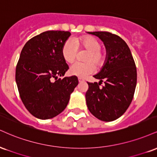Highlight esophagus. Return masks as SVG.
<instances>
[{
	"instance_id": "obj_1",
	"label": "esophagus",
	"mask_w": 157,
	"mask_h": 157,
	"mask_svg": "<svg viewBox=\"0 0 157 157\" xmlns=\"http://www.w3.org/2000/svg\"><path fill=\"white\" fill-rule=\"evenodd\" d=\"M78 80H79V82H84V80H83V79H82V78H80V77H79V78H78Z\"/></svg>"
}]
</instances>
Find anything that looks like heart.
<instances>
[{
  "mask_svg": "<svg viewBox=\"0 0 157 157\" xmlns=\"http://www.w3.org/2000/svg\"><path fill=\"white\" fill-rule=\"evenodd\" d=\"M101 44L95 37L91 36H82L79 39H68L64 43L61 50L63 58L66 62L71 63L76 59L78 48L85 49L88 53L85 56L84 63H75L69 68V73L74 76L86 77L93 73L95 66L100 68L105 63V54L100 49Z\"/></svg>",
  "mask_w": 157,
  "mask_h": 157,
  "instance_id": "b5f03b06",
  "label": "heart"
}]
</instances>
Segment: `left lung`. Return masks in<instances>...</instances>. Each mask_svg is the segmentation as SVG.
Returning <instances> with one entry per match:
<instances>
[{
  "mask_svg": "<svg viewBox=\"0 0 157 157\" xmlns=\"http://www.w3.org/2000/svg\"><path fill=\"white\" fill-rule=\"evenodd\" d=\"M98 37L106 48L105 63L94 77L97 82H88L86 100L89 111L105 122L122 116L130 105L136 86V68L130 48L118 35L108 32H88ZM103 82L104 85L99 86Z\"/></svg>",
  "mask_w": 157,
  "mask_h": 157,
  "instance_id": "left-lung-1",
  "label": "left lung"
}]
</instances>
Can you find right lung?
<instances>
[{"mask_svg": "<svg viewBox=\"0 0 157 157\" xmlns=\"http://www.w3.org/2000/svg\"><path fill=\"white\" fill-rule=\"evenodd\" d=\"M69 32L46 31L23 46L15 71L19 94L26 109L40 120L55 117L67 106L78 85L76 76H64L68 66L61 50Z\"/></svg>", "mask_w": 157, "mask_h": 157, "instance_id": "right-lung-1", "label": "right lung"}]
</instances>
